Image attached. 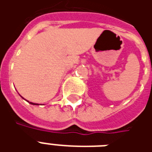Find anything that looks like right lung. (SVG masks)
I'll return each instance as SVG.
<instances>
[{
	"label": "right lung",
	"instance_id": "add662e5",
	"mask_svg": "<svg viewBox=\"0 0 152 152\" xmlns=\"http://www.w3.org/2000/svg\"><path fill=\"white\" fill-rule=\"evenodd\" d=\"M31 104H33V105H38V104H36V103H32V102H30Z\"/></svg>",
	"mask_w": 152,
	"mask_h": 152
}]
</instances>
